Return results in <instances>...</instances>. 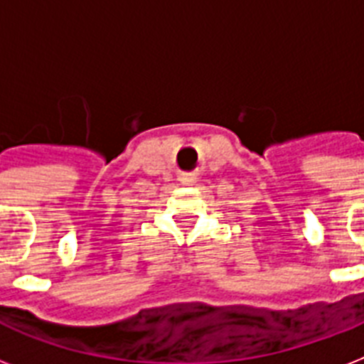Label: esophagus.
I'll list each match as a JSON object with an SVG mask.
<instances>
[{"label":"esophagus","mask_w":364,"mask_h":364,"mask_svg":"<svg viewBox=\"0 0 364 364\" xmlns=\"http://www.w3.org/2000/svg\"><path fill=\"white\" fill-rule=\"evenodd\" d=\"M179 181H181V185H191V183H193L194 179H193V177H181Z\"/></svg>","instance_id":"esophagus-1"}]
</instances>
